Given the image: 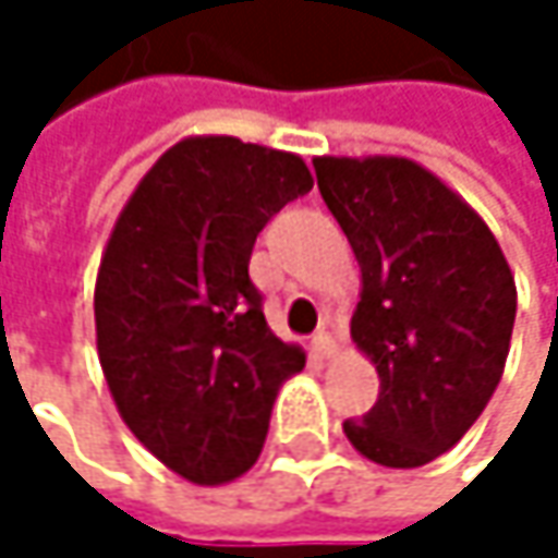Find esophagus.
<instances>
[{
	"label": "esophagus",
	"instance_id": "34e87169",
	"mask_svg": "<svg viewBox=\"0 0 558 558\" xmlns=\"http://www.w3.org/2000/svg\"><path fill=\"white\" fill-rule=\"evenodd\" d=\"M313 352H316L319 359H329V355H336V339H332V332L319 329V332L313 336Z\"/></svg>",
	"mask_w": 558,
	"mask_h": 558
}]
</instances>
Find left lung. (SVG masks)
Instances as JSON below:
<instances>
[{
  "instance_id": "1",
  "label": "left lung",
  "mask_w": 558,
  "mask_h": 558,
  "mask_svg": "<svg viewBox=\"0 0 558 558\" xmlns=\"http://www.w3.org/2000/svg\"><path fill=\"white\" fill-rule=\"evenodd\" d=\"M319 193L359 265L355 345L381 390L349 442L388 469L452 449L498 388L517 287L498 239L439 177L407 158H316Z\"/></svg>"
}]
</instances>
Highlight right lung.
<instances>
[{"label":"right lung","instance_id":"right-lung-1","mask_svg":"<svg viewBox=\"0 0 558 558\" xmlns=\"http://www.w3.org/2000/svg\"><path fill=\"white\" fill-rule=\"evenodd\" d=\"M313 190L296 155L229 135L183 138L125 203L96 278V349L112 400L193 485L248 472L280 385L306 365L248 278L258 232Z\"/></svg>","mask_w":558,"mask_h":558}]
</instances>
